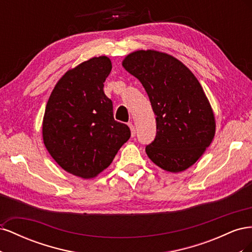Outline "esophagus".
Listing matches in <instances>:
<instances>
[{
    "instance_id": "1",
    "label": "esophagus",
    "mask_w": 252,
    "mask_h": 252,
    "mask_svg": "<svg viewBox=\"0 0 252 252\" xmlns=\"http://www.w3.org/2000/svg\"><path fill=\"white\" fill-rule=\"evenodd\" d=\"M128 126H129V128H130V130H131V135L134 136L135 135V127H134V125L130 122V123L128 124Z\"/></svg>"
}]
</instances>
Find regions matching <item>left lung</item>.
Returning a JSON list of instances; mask_svg holds the SVG:
<instances>
[{"instance_id":"1","label":"left lung","mask_w":252,"mask_h":252,"mask_svg":"<svg viewBox=\"0 0 252 252\" xmlns=\"http://www.w3.org/2000/svg\"><path fill=\"white\" fill-rule=\"evenodd\" d=\"M146 90L156 114V139L148 158L162 169L192 166L216 133L215 114L200 82L181 61L164 52L138 50L122 63Z\"/></svg>"}]
</instances>
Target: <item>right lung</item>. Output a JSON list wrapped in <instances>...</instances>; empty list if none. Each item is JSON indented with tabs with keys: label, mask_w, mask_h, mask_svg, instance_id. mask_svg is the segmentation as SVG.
<instances>
[{
	"label": "right lung",
	"mask_w": 252,
	"mask_h": 252,
	"mask_svg": "<svg viewBox=\"0 0 252 252\" xmlns=\"http://www.w3.org/2000/svg\"><path fill=\"white\" fill-rule=\"evenodd\" d=\"M111 61L102 56L81 63L59 80L43 119V141L64 170L94 178L111 164L130 138V129L113 118L104 94Z\"/></svg>",
	"instance_id": "obj_1"
}]
</instances>
